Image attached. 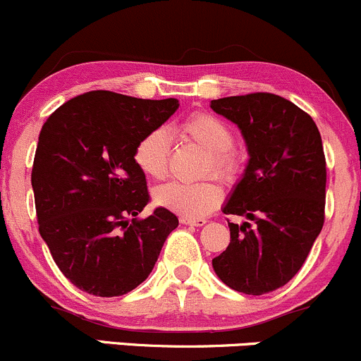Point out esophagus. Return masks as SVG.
Segmentation results:
<instances>
[{
	"label": "esophagus",
	"instance_id": "1",
	"mask_svg": "<svg viewBox=\"0 0 361 361\" xmlns=\"http://www.w3.org/2000/svg\"><path fill=\"white\" fill-rule=\"evenodd\" d=\"M183 225H190V226H204L207 223V219L204 218H197V219H190V218H181L180 219Z\"/></svg>",
	"mask_w": 361,
	"mask_h": 361
}]
</instances>
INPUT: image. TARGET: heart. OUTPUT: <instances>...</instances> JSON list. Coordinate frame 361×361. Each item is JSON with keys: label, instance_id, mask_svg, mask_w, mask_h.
<instances>
[{"label": "heart", "instance_id": "b5f03b06", "mask_svg": "<svg viewBox=\"0 0 361 361\" xmlns=\"http://www.w3.org/2000/svg\"><path fill=\"white\" fill-rule=\"evenodd\" d=\"M176 133L181 140L195 143L197 147L207 152L204 173H212L223 180L235 176L238 171V155L231 149L233 133L228 124L212 114L200 112L192 114L181 121L176 126ZM169 150L171 142L168 131L159 128L140 138L133 152V161L145 176L161 180L168 173ZM221 188L211 180L199 181V183L168 181L155 187L152 192V199L159 207L190 219L209 214L221 202Z\"/></svg>", "mask_w": 361, "mask_h": 361}]
</instances>
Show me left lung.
Segmentation results:
<instances>
[{
	"instance_id": "left-lung-1",
	"label": "left lung",
	"mask_w": 361,
	"mask_h": 361,
	"mask_svg": "<svg viewBox=\"0 0 361 361\" xmlns=\"http://www.w3.org/2000/svg\"><path fill=\"white\" fill-rule=\"evenodd\" d=\"M211 109L237 124L249 154L223 204L225 214L247 221L228 223L231 240L212 268L230 289L267 294L301 270L324 226L327 171L320 131L279 94L218 98Z\"/></svg>"
}]
</instances>
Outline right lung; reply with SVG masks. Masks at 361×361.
Masks as SVG:
<instances>
[{
	"label": "right lung",
	"instance_id": "obj_1",
	"mask_svg": "<svg viewBox=\"0 0 361 361\" xmlns=\"http://www.w3.org/2000/svg\"><path fill=\"white\" fill-rule=\"evenodd\" d=\"M178 107L176 98L98 90L72 98L43 124L30 174L39 233L78 289L123 295L154 270L178 218L164 207L140 218L149 192L133 152Z\"/></svg>",
	"mask_w": 361,
	"mask_h": 361
}]
</instances>
